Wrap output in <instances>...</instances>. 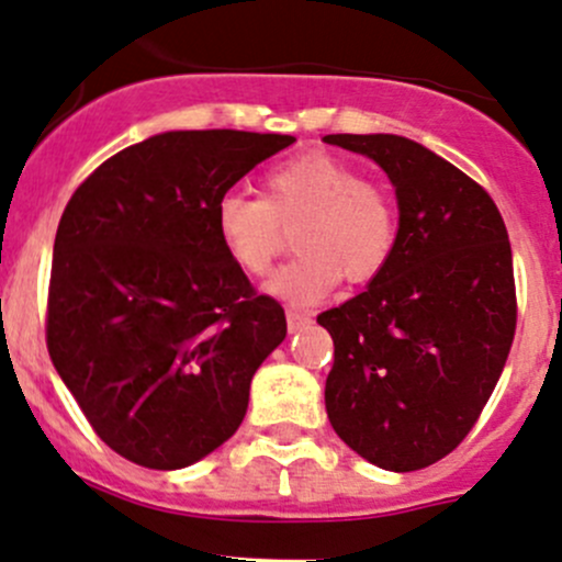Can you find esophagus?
<instances>
[{
	"label": "esophagus",
	"mask_w": 562,
	"mask_h": 562,
	"mask_svg": "<svg viewBox=\"0 0 562 562\" xmlns=\"http://www.w3.org/2000/svg\"><path fill=\"white\" fill-rule=\"evenodd\" d=\"M285 317H288V328H291V330H301V328L310 326V323H312V315H310V312H304V310H288Z\"/></svg>",
	"instance_id": "obj_1"
}]
</instances>
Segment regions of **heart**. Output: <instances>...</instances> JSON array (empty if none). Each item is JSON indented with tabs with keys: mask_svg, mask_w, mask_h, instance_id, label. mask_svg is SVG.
Here are the masks:
<instances>
[{
	"mask_svg": "<svg viewBox=\"0 0 562 562\" xmlns=\"http://www.w3.org/2000/svg\"><path fill=\"white\" fill-rule=\"evenodd\" d=\"M299 256L269 282V293L293 306L317 304L345 277L369 282L390 263L398 241V210L380 182L328 153H301L274 164L261 196L228 191L215 204V232L247 277H269L296 228Z\"/></svg>",
	"mask_w": 562,
	"mask_h": 562,
	"instance_id": "heart-1",
	"label": "heart"
}]
</instances>
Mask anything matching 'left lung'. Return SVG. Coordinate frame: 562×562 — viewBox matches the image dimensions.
Listing matches in <instances>:
<instances>
[{"mask_svg": "<svg viewBox=\"0 0 562 562\" xmlns=\"http://www.w3.org/2000/svg\"><path fill=\"white\" fill-rule=\"evenodd\" d=\"M385 169L398 196L393 258L363 293L317 315L334 339L326 412L339 439L387 471L450 454L509 358L517 291L490 193L395 134H328Z\"/></svg>", "mask_w": 562, "mask_h": 562, "instance_id": "8db88e82", "label": "left lung"}]
</instances>
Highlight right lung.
Wrapping results in <instances>:
<instances>
[{
	"label": "right lung",
	"mask_w": 562,
	"mask_h": 562,
	"mask_svg": "<svg viewBox=\"0 0 562 562\" xmlns=\"http://www.w3.org/2000/svg\"><path fill=\"white\" fill-rule=\"evenodd\" d=\"M288 134L167 132L93 169L58 221L45 341L99 439L186 469L232 439L285 310L223 250L215 204Z\"/></svg>",
	"instance_id": "right-lung-1"
}]
</instances>
